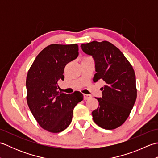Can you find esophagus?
<instances>
[{"mask_svg":"<svg viewBox=\"0 0 158 158\" xmlns=\"http://www.w3.org/2000/svg\"><path fill=\"white\" fill-rule=\"evenodd\" d=\"M92 96L90 95H88V94H83V98H84L85 100H88L89 98H91Z\"/></svg>","mask_w":158,"mask_h":158,"instance_id":"obj_1","label":"esophagus"}]
</instances>
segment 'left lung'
<instances>
[{"label": "left lung", "mask_w": 158, "mask_h": 158, "mask_svg": "<svg viewBox=\"0 0 158 158\" xmlns=\"http://www.w3.org/2000/svg\"><path fill=\"white\" fill-rule=\"evenodd\" d=\"M92 56L96 73L94 82L104 81L98 107L93 110V120L105 130H113L125 122L136 99L135 70L123 53L108 41H94L81 45Z\"/></svg>", "instance_id": "1"}]
</instances>
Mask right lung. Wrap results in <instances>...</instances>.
I'll return each mask as SVG.
<instances>
[{"mask_svg": "<svg viewBox=\"0 0 158 158\" xmlns=\"http://www.w3.org/2000/svg\"><path fill=\"white\" fill-rule=\"evenodd\" d=\"M79 55L78 45L52 44L36 57L26 77L27 103L43 129L58 133L68 127L73 109L83 99L81 92H59L58 82L64 81L65 66Z\"/></svg>", "mask_w": 158, "mask_h": 158, "instance_id": "1", "label": "right lung"}]
</instances>
